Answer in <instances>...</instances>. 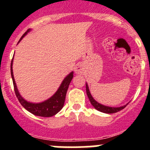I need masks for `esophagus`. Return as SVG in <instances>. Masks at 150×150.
Wrapping results in <instances>:
<instances>
[{
    "instance_id": "34e87169",
    "label": "esophagus",
    "mask_w": 150,
    "mask_h": 150,
    "mask_svg": "<svg viewBox=\"0 0 150 150\" xmlns=\"http://www.w3.org/2000/svg\"><path fill=\"white\" fill-rule=\"evenodd\" d=\"M75 72H76V74H83V66H82L80 64H76V66L75 67Z\"/></svg>"
}]
</instances>
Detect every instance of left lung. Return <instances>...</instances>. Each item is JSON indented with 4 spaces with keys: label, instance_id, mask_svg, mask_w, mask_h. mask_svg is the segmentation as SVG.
<instances>
[{
    "label": "left lung",
    "instance_id": "left-lung-1",
    "mask_svg": "<svg viewBox=\"0 0 150 150\" xmlns=\"http://www.w3.org/2000/svg\"><path fill=\"white\" fill-rule=\"evenodd\" d=\"M86 93L88 95V98L89 99L90 102H91V105L95 107V109L98 110V111H100L102 112H105V113H114V112H117L119 111L122 110V109H124L125 107H126V105L123 106V107H107V106L102 105V104H99L97 101H95V100H94V98L91 97V94L89 92V89H88V85L86 84Z\"/></svg>",
    "mask_w": 150,
    "mask_h": 150
}]
</instances>
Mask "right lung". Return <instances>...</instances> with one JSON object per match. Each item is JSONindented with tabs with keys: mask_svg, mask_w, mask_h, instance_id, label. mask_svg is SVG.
<instances>
[{
	"mask_svg": "<svg viewBox=\"0 0 150 150\" xmlns=\"http://www.w3.org/2000/svg\"><path fill=\"white\" fill-rule=\"evenodd\" d=\"M29 30H30V29H28L22 35V37L20 38L19 41L23 38L24 36L25 35ZM12 66H13V59L11 61L10 71H11V76L12 79H13L14 91H15L16 95L19 103L28 111L31 112L32 114L36 115V116H42V117H50V116H52L56 114V113H58L62 109L64 104V100H65V97L66 94H67V88H68L70 83H71L73 77H74V72H71L68 76H66L65 79H64L62 85L60 86L59 89H58V91H56V93L52 97V98H50V99H48L46 101L40 103V104H33V103H29V102L26 101L25 100H24L22 97H21V95H19V93H18V89L16 88V85L15 83V79H14V77H13Z\"/></svg>",
	"mask_w": 150,
	"mask_h": 150,
	"instance_id": "add662e5",
	"label": "right lung"
}]
</instances>
